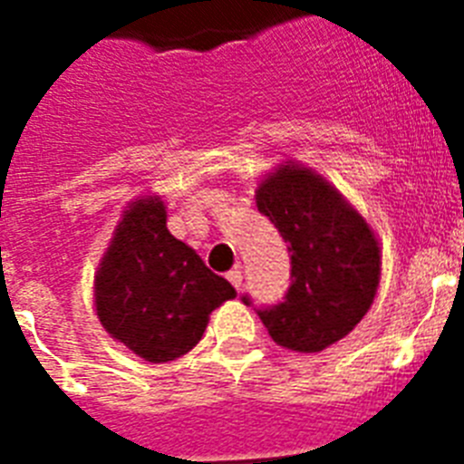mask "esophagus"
<instances>
[{
    "instance_id": "34e87169",
    "label": "esophagus",
    "mask_w": 464,
    "mask_h": 464,
    "mask_svg": "<svg viewBox=\"0 0 464 464\" xmlns=\"http://www.w3.org/2000/svg\"><path fill=\"white\" fill-rule=\"evenodd\" d=\"M226 279H228V282H231L236 289H240V286H243V272H240V269H231V272L226 275Z\"/></svg>"
}]
</instances>
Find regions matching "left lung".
I'll use <instances>...</instances> for the list:
<instances>
[{"instance_id":"left-lung-1","label":"left lung","mask_w":464,"mask_h":464,"mask_svg":"<svg viewBox=\"0 0 464 464\" xmlns=\"http://www.w3.org/2000/svg\"><path fill=\"white\" fill-rule=\"evenodd\" d=\"M257 211L291 255L284 301L255 305L269 337L291 352H323L346 337L373 304L381 250L359 211L305 168L284 166L257 189ZM253 305V298L243 296Z\"/></svg>"}]
</instances>
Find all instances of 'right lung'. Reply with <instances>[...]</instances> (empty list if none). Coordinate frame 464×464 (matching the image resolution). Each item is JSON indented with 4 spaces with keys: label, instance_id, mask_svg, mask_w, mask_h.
Instances as JSON below:
<instances>
[{
    "label": "right lung",
    "instance_id": "obj_1",
    "mask_svg": "<svg viewBox=\"0 0 464 464\" xmlns=\"http://www.w3.org/2000/svg\"><path fill=\"white\" fill-rule=\"evenodd\" d=\"M228 298H236L231 284L168 233L159 197L125 211L96 275L98 317L112 337L151 363L175 361Z\"/></svg>",
    "mask_w": 464,
    "mask_h": 464
}]
</instances>
